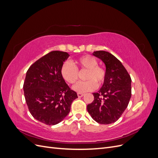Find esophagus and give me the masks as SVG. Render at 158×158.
<instances>
[{
	"instance_id": "esophagus-1",
	"label": "esophagus",
	"mask_w": 158,
	"mask_h": 158,
	"mask_svg": "<svg viewBox=\"0 0 158 158\" xmlns=\"http://www.w3.org/2000/svg\"><path fill=\"white\" fill-rule=\"evenodd\" d=\"M77 95H78V96L79 97V98H82L83 95H84V94H82V93H78L77 94Z\"/></svg>"
}]
</instances>
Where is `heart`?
Wrapping results in <instances>:
<instances>
[{
  "instance_id": "obj_1",
  "label": "heart",
  "mask_w": 158,
  "mask_h": 158,
  "mask_svg": "<svg viewBox=\"0 0 158 158\" xmlns=\"http://www.w3.org/2000/svg\"><path fill=\"white\" fill-rule=\"evenodd\" d=\"M87 70L84 76L86 81L78 82L73 89L79 93L92 91L100 87L106 80L107 71L104 67L98 65V60L90 55H84L75 61V65L69 62L61 66L60 73L64 80L70 84H74L78 80V72Z\"/></svg>"
}]
</instances>
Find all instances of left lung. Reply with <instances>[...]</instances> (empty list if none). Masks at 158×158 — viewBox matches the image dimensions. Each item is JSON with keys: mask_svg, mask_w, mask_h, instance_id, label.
<instances>
[{"mask_svg": "<svg viewBox=\"0 0 158 158\" xmlns=\"http://www.w3.org/2000/svg\"><path fill=\"white\" fill-rule=\"evenodd\" d=\"M106 66L107 76L102 88L94 93V99L87 106L94 121L108 125L117 121L127 109L131 98V78L115 56L104 51H95Z\"/></svg>", "mask_w": 158, "mask_h": 158, "instance_id": "8db88e82", "label": "left lung"}]
</instances>
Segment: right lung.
<instances>
[{"instance_id": "obj_1", "label": "right lung", "mask_w": 158, "mask_h": 158, "mask_svg": "<svg viewBox=\"0 0 158 158\" xmlns=\"http://www.w3.org/2000/svg\"><path fill=\"white\" fill-rule=\"evenodd\" d=\"M69 56L66 52L51 51L33 63L26 73L23 88L28 109L33 118L47 125L63 121L78 98L60 73Z\"/></svg>"}]
</instances>
